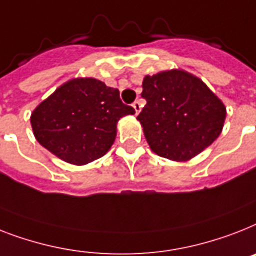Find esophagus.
Returning <instances> with one entry per match:
<instances>
[{"label": "esophagus", "mask_w": 256, "mask_h": 256, "mask_svg": "<svg viewBox=\"0 0 256 256\" xmlns=\"http://www.w3.org/2000/svg\"><path fill=\"white\" fill-rule=\"evenodd\" d=\"M132 108H134L135 110V114H139V112H140V109H142V104H140V101H135V102H132Z\"/></svg>", "instance_id": "1"}]
</instances>
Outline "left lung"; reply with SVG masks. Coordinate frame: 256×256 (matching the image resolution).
Segmentation results:
<instances>
[{
	"mask_svg": "<svg viewBox=\"0 0 256 256\" xmlns=\"http://www.w3.org/2000/svg\"><path fill=\"white\" fill-rule=\"evenodd\" d=\"M147 101L136 117L154 152L171 160H188L221 134L226 109L200 78L172 70L143 78Z\"/></svg>",
	"mask_w": 256,
	"mask_h": 256,
	"instance_id": "obj_1",
	"label": "left lung"
}]
</instances>
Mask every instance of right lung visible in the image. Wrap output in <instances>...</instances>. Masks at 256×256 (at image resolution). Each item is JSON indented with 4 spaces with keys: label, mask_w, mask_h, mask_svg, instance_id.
<instances>
[{
    "label": "right lung",
    "mask_w": 256,
    "mask_h": 256,
    "mask_svg": "<svg viewBox=\"0 0 256 256\" xmlns=\"http://www.w3.org/2000/svg\"><path fill=\"white\" fill-rule=\"evenodd\" d=\"M134 113L122 102L118 89L96 78H74L32 112L31 126L42 146L81 166L104 156L116 139L118 121Z\"/></svg>",
    "instance_id": "right-lung-1"
}]
</instances>
